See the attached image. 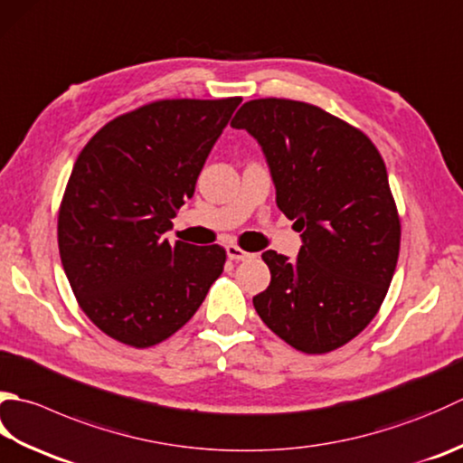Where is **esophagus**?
<instances>
[{
    "label": "esophagus",
    "mask_w": 463,
    "mask_h": 463,
    "mask_svg": "<svg viewBox=\"0 0 463 463\" xmlns=\"http://www.w3.org/2000/svg\"><path fill=\"white\" fill-rule=\"evenodd\" d=\"M224 250H226V257H229L231 260H247V259H250V257H252L250 252L239 249L237 244H226Z\"/></svg>",
    "instance_id": "34e87169"
}]
</instances>
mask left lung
I'll list each match as a JSON object with an SVG mask.
<instances>
[{
    "instance_id": "left-lung-1",
    "label": "left lung",
    "mask_w": 463,
    "mask_h": 463,
    "mask_svg": "<svg viewBox=\"0 0 463 463\" xmlns=\"http://www.w3.org/2000/svg\"><path fill=\"white\" fill-rule=\"evenodd\" d=\"M231 126L259 142L277 206L303 232L295 260L262 252L270 285L252 305L298 351L345 345L377 315L400 257L402 226L382 154L361 130L295 99H250Z\"/></svg>"
}]
</instances>
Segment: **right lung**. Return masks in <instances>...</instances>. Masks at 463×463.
<instances>
[{"instance_id": "add662e5", "label": "right lung", "mask_w": 463, "mask_h": 463, "mask_svg": "<svg viewBox=\"0 0 463 463\" xmlns=\"http://www.w3.org/2000/svg\"><path fill=\"white\" fill-rule=\"evenodd\" d=\"M242 98L160 99L98 130L71 170L58 247L99 331L130 347L168 339L221 277L226 252L162 237Z\"/></svg>"}]
</instances>
